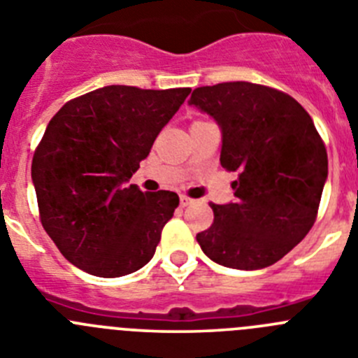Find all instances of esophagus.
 <instances>
[{"label":"esophagus","instance_id":"esophagus-1","mask_svg":"<svg viewBox=\"0 0 358 358\" xmlns=\"http://www.w3.org/2000/svg\"><path fill=\"white\" fill-rule=\"evenodd\" d=\"M179 202H181V206L182 208H186V206H189V204H192V199L189 197H186V195H181V197H179Z\"/></svg>","mask_w":358,"mask_h":358}]
</instances>
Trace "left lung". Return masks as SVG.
Returning a JSON list of instances; mask_svg holds the SVG:
<instances>
[{"instance_id":"1","label":"left lung","mask_w":358,"mask_h":358,"mask_svg":"<svg viewBox=\"0 0 358 358\" xmlns=\"http://www.w3.org/2000/svg\"><path fill=\"white\" fill-rule=\"evenodd\" d=\"M189 106L222 129L220 164L238 172L235 202L215 204L213 224L197 235L224 267L276 264L306 236L328 177V154L314 122L290 94L251 82L197 87Z\"/></svg>"}]
</instances>
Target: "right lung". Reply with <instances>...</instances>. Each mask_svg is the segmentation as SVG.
<instances>
[{"mask_svg":"<svg viewBox=\"0 0 358 358\" xmlns=\"http://www.w3.org/2000/svg\"><path fill=\"white\" fill-rule=\"evenodd\" d=\"M189 87L106 85L50 120L31 159L39 218L66 260L100 278L152 260L179 195L127 185Z\"/></svg>","mask_w":358,"mask_h":358,"instance_id":"1","label":"right lung"}]
</instances>
